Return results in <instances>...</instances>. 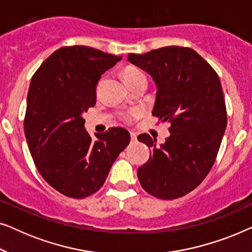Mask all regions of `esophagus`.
<instances>
[{
	"instance_id": "1",
	"label": "esophagus",
	"mask_w": 252,
	"mask_h": 252,
	"mask_svg": "<svg viewBox=\"0 0 252 252\" xmlns=\"http://www.w3.org/2000/svg\"><path fill=\"white\" fill-rule=\"evenodd\" d=\"M130 140H132V142H135V141L137 140L136 133H134V132H130Z\"/></svg>"
}]
</instances>
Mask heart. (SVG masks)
I'll return each mask as SVG.
<instances>
[{"label": "heart", "instance_id": "1", "mask_svg": "<svg viewBox=\"0 0 252 252\" xmlns=\"http://www.w3.org/2000/svg\"><path fill=\"white\" fill-rule=\"evenodd\" d=\"M144 77H146V75H144L143 72L140 71L139 68H136V67H126L123 72V78H124V80H125L126 85H128V84H130V82L135 81L140 78H144ZM137 116H139V111H137V110H132V111L124 113L123 119L125 120V122L129 123V122H132V120L135 119Z\"/></svg>", "mask_w": 252, "mask_h": 252}]
</instances>
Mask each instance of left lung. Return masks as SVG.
Masks as SVG:
<instances>
[{
    "label": "left lung",
    "mask_w": 252,
    "mask_h": 252,
    "mask_svg": "<svg viewBox=\"0 0 252 252\" xmlns=\"http://www.w3.org/2000/svg\"><path fill=\"white\" fill-rule=\"evenodd\" d=\"M128 61L153 77L157 86L153 115L171 124V135L159 147L149 134L137 136L151 148L137 178L155 197H182L209 174L225 133L227 111L219 77L191 48L164 47L130 54Z\"/></svg>",
    "instance_id": "1"
}]
</instances>
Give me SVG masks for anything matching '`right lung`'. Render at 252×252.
<instances>
[{
  "label": "right lung",
  "instance_id": "1",
  "mask_svg": "<svg viewBox=\"0 0 252 252\" xmlns=\"http://www.w3.org/2000/svg\"><path fill=\"white\" fill-rule=\"evenodd\" d=\"M122 56L85 46L63 47L31 80L24 130L34 164L54 189L85 198L98 190L130 135L122 127L86 132L82 113L96 103V85Z\"/></svg>",
  "mask_w": 252,
  "mask_h": 252
}]
</instances>
